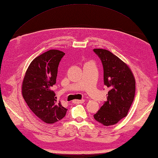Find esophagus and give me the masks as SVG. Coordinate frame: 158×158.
Returning <instances> with one entry per match:
<instances>
[{
  "label": "esophagus",
  "mask_w": 158,
  "mask_h": 158,
  "mask_svg": "<svg viewBox=\"0 0 158 158\" xmlns=\"http://www.w3.org/2000/svg\"><path fill=\"white\" fill-rule=\"evenodd\" d=\"M84 101H85L84 100H73V102L74 104H82L84 102Z\"/></svg>",
  "instance_id": "obj_1"
}]
</instances>
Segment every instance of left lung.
<instances>
[{
	"instance_id": "obj_1",
	"label": "left lung",
	"mask_w": 158,
	"mask_h": 158,
	"mask_svg": "<svg viewBox=\"0 0 158 158\" xmlns=\"http://www.w3.org/2000/svg\"><path fill=\"white\" fill-rule=\"evenodd\" d=\"M94 52L101 60L104 84L109 88L106 101L94 117L104 126H112L127 115L135 98V77L128 66L108 50L94 49Z\"/></svg>"
}]
</instances>
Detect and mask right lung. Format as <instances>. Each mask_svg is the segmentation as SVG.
<instances>
[{
  "instance_id": "right-lung-1",
  "label": "right lung",
  "mask_w": 158,
  "mask_h": 158,
  "mask_svg": "<svg viewBox=\"0 0 158 158\" xmlns=\"http://www.w3.org/2000/svg\"><path fill=\"white\" fill-rule=\"evenodd\" d=\"M64 54L56 49L42 53L30 64L23 77V98L35 115L47 123L61 120L67 111L52 89L56 83L59 63Z\"/></svg>"
}]
</instances>
